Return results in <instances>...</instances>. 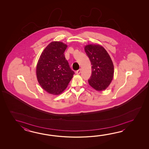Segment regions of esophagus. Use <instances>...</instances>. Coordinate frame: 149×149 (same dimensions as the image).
Instances as JSON below:
<instances>
[{"instance_id": "1", "label": "esophagus", "mask_w": 149, "mask_h": 149, "mask_svg": "<svg viewBox=\"0 0 149 149\" xmlns=\"http://www.w3.org/2000/svg\"><path fill=\"white\" fill-rule=\"evenodd\" d=\"M76 73H77V74H80V73H81V69H80L79 70H77Z\"/></svg>"}]
</instances>
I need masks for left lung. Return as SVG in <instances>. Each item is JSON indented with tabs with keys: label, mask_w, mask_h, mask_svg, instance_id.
I'll return each instance as SVG.
<instances>
[{
	"label": "left lung",
	"mask_w": 149,
	"mask_h": 149,
	"mask_svg": "<svg viewBox=\"0 0 149 149\" xmlns=\"http://www.w3.org/2000/svg\"><path fill=\"white\" fill-rule=\"evenodd\" d=\"M85 51L92 65L89 84L96 91L104 90L111 83L114 74L111 57L104 48L98 45H87Z\"/></svg>",
	"instance_id": "1"
}]
</instances>
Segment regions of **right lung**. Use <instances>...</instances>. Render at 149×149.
I'll list each match as a JSON object with an SVG mask.
<instances>
[{
	"label": "right lung",
	"mask_w": 149,
	"mask_h": 149,
	"mask_svg": "<svg viewBox=\"0 0 149 149\" xmlns=\"http://www.w3.org/2000/svg\"><path fill=\"white\" fill-rule=\"evenodd\" d=\"M67 45L53 41L41 53L36 69L38 82L48 93L58 95L66 88L72 78L71 70L64 56Z\"/></svg>",
	"instance_id": "add662e5"
}]
</instances>
